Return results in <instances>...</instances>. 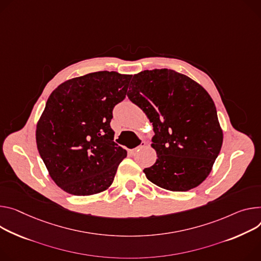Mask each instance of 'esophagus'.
Segmentation results:
<instances>
[{"mask_svg":"<svg viewBox=\"0 0 261 261\" xmlns=\"http://www.w3.org/2000/svg\"><path fill=\"white\" fill-rule=\"evenodd\" d=\"M145 146H146V143H145V141H140V144H139V146H138V147H136V148H134V149H129V150H128V152H129L130 154H134V153H136V151H138V149L144 148Z\"/></svg>","mask_w":261,"mask_h":261,"instance_id":"1","label":"esophagus"}]
</instances>
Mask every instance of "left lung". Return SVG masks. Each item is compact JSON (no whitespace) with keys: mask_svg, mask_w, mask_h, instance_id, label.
<instances>
[{"mask_svg":"<svg viewBox=\"0 0 261 261\" xmlns=\"http://www.w3.org/2000/svg\"><path fill=\"white\" fill-rule=\"evenodd\" d=\"M127 93L153 123L157 160L147 178L172 192H186L209 175L223 144L215 103L197 82L173 69L144 70Z\"/></svg>","mask_w":261,"mask_h":261,"instance_id":"8db88e82","label":"left lung"}]
</instances>
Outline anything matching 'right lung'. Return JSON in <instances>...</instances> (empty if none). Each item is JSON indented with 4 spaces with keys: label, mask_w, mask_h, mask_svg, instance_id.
<instances>
[{
    "label": "right lung",
    "mask_w": 261,
    "mask_h": 261,
    "mask_svg": "<svg viewBox=\"0 0 261 261\" xmlns=\"http://www.w3.org/2000/svg\"><path fill=\"white\" fill-rule=\"evenodd\" d=\"M131 75L96 72L60 84L36 129L37 149L50 176L75 196L101 193L113 182L127 151L113 141L112 111L127 94Z\"/></svg>",
    "instance_id": "add662e5"
}]
</instances>
